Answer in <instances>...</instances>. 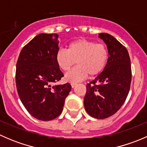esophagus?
Returning <instances> with one entry per match:
<instances>
[{"label":"esophagus","mask_w":147,"mask_h":147,"mask_svg":"<svg viewBox=\"0 0 147 147\" xmlns=\"http://www.w3.org/2000/svg\"><path fill=\"white\" fill-rule=\"evenodd\" d=\"M77 84H77V83H74V82L71 83V86H72V88H74V87H75V86H77Z\"/></svg>","instance_id":"34e87169"}]
</instances>
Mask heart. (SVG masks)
Listing matches in <instances>:
<instances>
[{
    "instance_id": "1",
    "label": "heart",
    "mask_w": 147,
    "mask_h": 147,
    "mask_svg": "<svg viewBox=\"0 0 147 147\" xmlns=\"http://www.w3.org/2000/svg\"><path fill=\"white\" fill-rule=\"evenodd\" d=\"M109 58V51L105 44L96 43L86 39H78L69 43L67 50L60 49L55 55L59 67L64 72L70 70L65 75V80L70 82H78L85 79L88 75L96 76L106 67Z\"/></svg>"
}]
</instances>
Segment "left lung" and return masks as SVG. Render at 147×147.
<instances>
[{
  "label": "left lung",
  "mask_w": 147,
  "mask_h": 147,
  "mask_svg": "<svg viewBox=\"0 0 147 147\" xmlns=\"http://www.w3.org/2000/svg\"><path fill=\"white\" fill-rule=\"evenodd\" d=\"M107 46L109 57L101 73L87 84L85 110L92 117L105 119L115 115L127 99L131 81V61L127 48L111 35L99 34Z\"/></svg>",
  "instance_id": "obj_1"
}]
</instances>
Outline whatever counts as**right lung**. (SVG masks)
<instances>
[{
    "label": "right lung",
    "instance_id": "1",
    "mask_svg": "<svg viewBox=\"0 0 147 147\" xmlns=\"http://www.w3.org/2000/svg\"><path fill=\"white\" fill-rule=\"evenodd\" d=\"M58 35L41 33L20 51L16 64L18 93L28 112L36 119L50 121L63 112L70 84L52 86L64 75L55 60Z\"/></svg>",
    "mask_w": 147,
    "mask_h": 147
}]
</instances>
